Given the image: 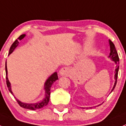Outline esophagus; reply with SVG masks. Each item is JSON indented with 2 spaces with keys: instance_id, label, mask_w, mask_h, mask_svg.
Listing matches in <instances>:
<instances>
[{
  "instance_id": "34e87169",
  "label": "esophagus",
  "mask_w": 126,
  "mask_h": 126,
  "mask_svg": "<svg viewBox=\"0 0 126 126\" xmlns=\"http://www.w3.org/2000/svg\"><path fill=\"white\" fill-rule=\"evenodd\" d=\"M59 73H60V76H67L70 74V70L67 67H63L60 69Z\"/></svg>"
}]
</instances>
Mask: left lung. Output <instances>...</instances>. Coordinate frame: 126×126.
<instances>
[{
    "label": "left lung",
    "mask_w": 126,
    "mask_h": 126,
    "mask_svg": "<svg viewBox=\"0 0 126 126\" xmlns=\"http://www.w3.org/2000/svg\"><path fill=\"white\" fill-rule=\"evenodd\" d=\"M109 44H110V55H109L108 58H111V60L112 61H113L115 62V63L116 64V66H115V83H114L113 87L112 88L111 92H112V91L113 90L114 88H115V86H116V84H117V77H118V72H119V55H118V53H117V50L115 48V45L113 44V43L110 40H109ZM102 104H100L99 105L96 106H99L101 105ZM95 106V107H96ZM89 108H92V107H90Z\"/></svg>",
    "instance_id": "obj_1"
}]
</instances>
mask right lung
Wrapping results in <instances>:
<instances>
[{
	"instance_id": "right-lung-1",
	"label": "right lung",
	"mask_w": 126,
	"mask_h": 126,
	"mask_svg": "<svg viewBox=\"0 0 126 126\" xmlns=\"http://www.w3.org/2000/svg\"><path fill=\"white\" fill-rule=\"evenodd\" d=\"M25 34H22L18 37V40H16L14 42V43H13L11 45L10 49L9 51V55L11 54L14 51L15 48L17 47L18 45H19V41L24 38V37L25 36ZM6 84H7V86L8 88V90L11 92L13 95H14V94L13 93L12 90H11V83L9 82L8 78H7V64L6 62ZM58 74L57 72L53 73L50 76H49L48 79L45 81V83H44V90H45V98L39 102H37L36 103H25V102H22L20 101H19L18 99H16V97H15L16 101L18 103V104L21 107L24 108L25 109H28V110H35L36 109H40L42 108L43 107L47 106L48 104V102H49V99H50V87L52 85L54 84L55 81L58 80Z\"/></svg>"
}]
</instances>
